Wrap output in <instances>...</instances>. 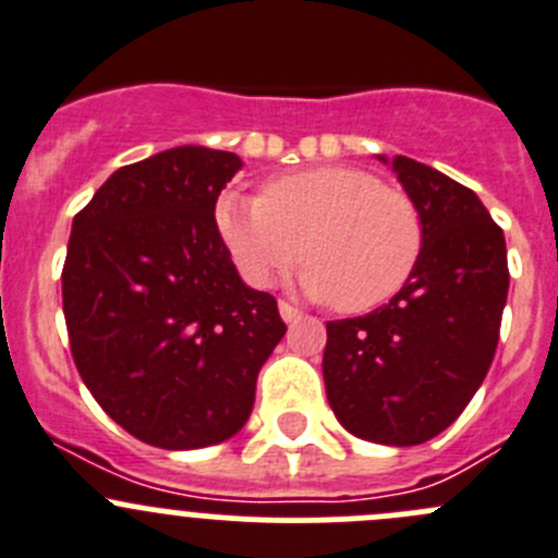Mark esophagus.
Here are the masks:
<instances>
[{"mask_svg":"<svg viewBox=\"0 0 558 558\" xmlns=\"http://www.w3.org/2000/svg\"><path fill=\"white\" fill-rule=\"evenodd\" d=\"M279 315H282L284 323H295L301 320V312L295 310L293 304H288V301H279Z\"/></svg>","mask_w":558,"mask_h":558,"instance_id":"34e87169","label":"esophagus"}]
</instances>
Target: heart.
<instances>
[{
	"label": "heart",
	"instance_id": "heart-1",
	"mask_svg": "<svg viewBox=\"0 0 558 558\" xmlns=\"http://www.w3.org/2000/svg\"><path fill=\"white\" fill-rule=\"evenodd\" d=\"M216 227L252 284L268 288L301 257V290L350 315L395 299L424 252L416 203L355 167L282 174L263 185L259 199L227 191Z\"/></svg>",
	"mask_w": 558,
	"mask_h": 558
}]
</instances>
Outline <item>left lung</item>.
Instances as JSON below:
<instances>
[{"label":"left lung","instance_id":"left-lung-1","mask_svg":"<svg viewBox=\"0 0 558 558\" xmlns=\"http://www.w3.org/2000/svg\"><path fill=\"white\" fill-rule=\"evenodd\" d=\"M378 161L416 203L424 252L389 304L326 323L323 380L333 416L355 438L416 447L463 413L490 369L509 290L507 243L458 180L405 156Z\"/></svg>","mask_w":558,"mask_h":558}]
</instances>
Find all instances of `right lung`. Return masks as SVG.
<instances>
[{
	"label": "right lung",
	"mask_w": 558,
	"mask_h": 558,
	"mask_svg": "<svg viewBox=\"0 0 558 558\" xmlns=\"http://www.w3.org/2000/svg\"><path fill=\"white\" fill-rule=\"evenodd\" d=\"M241 167L235 153L172 147L109 174L73 219L62 268L73 362L98 405L150 447L232 438L288 331L216 227Z\"/></svg>",
	"instance_id": "right-lung-1"
}]
</instances>
